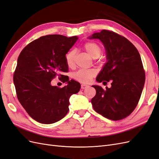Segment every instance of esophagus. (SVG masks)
<instances>
[{
    "label": "esophagus",
    "instance_id": "1",
    "mask_svg": "<svg viewBox=\"0 0 159 159\" xmlns=\"http://www.w3.org/2000/svg\"><path fill=\"white\" fill-rule=\"evenodd\" d=\"M88 85H86V84H81V88L82 89H85L86 88H88Z\"/></svg>",
    "mask_w": 159,
    "mask_h": 159
}]
</instances>
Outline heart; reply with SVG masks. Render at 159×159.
<instances>
[{
	"instance_id": "heart-1",
	"label": "heart",
	"mask_w": 159,
	"mask_h": 159,
	"mask_svg": "<svg viewBox=\"0 0 159 159\" xmlns=\"http://www.w3.org/2000/svg\"><path fill=\"white\" fill-rule=\"evenodd\" d=\"M85 51L93 58H97L102 54V47L99 43L95 42H88L84 44ZM75 50H70L65 56L66 63L69 68H73L75 64ZM95 75L93 70H80L74 74V78L81 83H89Z\"/></svg>"
}]
</instances>
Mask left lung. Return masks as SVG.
Segmentation results:
<instances>
[{"mask_svg":"<svg viewBox=\"0 0 159 159\" xmlns=\"http://www.w3.org/2000/svg\"><path fill=\"white\" fill-rule=\"evenodd\" d=\"M89 38L99 39L107 52V62L96 80L111 83V87L105 89L93 85L96 94L91 99L92 106L105 118L121 120L137 107L145 84L141 56L131 42L113 31L103 30Z\"/></svg>","mask_w":159,"mask_h":159,"instance_id":"1","label":"left lung"}]
</instances>
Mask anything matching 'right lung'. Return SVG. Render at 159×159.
Listing matches in <instances>:
<instances>
[{"instance_id":"right-lung-1","label":"right lung","mask_w":159,"mask_h":159,"mask_svg":"<svg viewBox=\"0 0 159 159\" xmlns=\"http://www.w3.org/2000/svg\"><path fill=\"white\" fill-rule=\"evenodd\" d=\"M59 34L41 36L31 42L20 52L14 72L13 81L17 98L35 121L51 124L64 118L69 111L70 98L77 93L81 85L69 80L65 56L78 40ZM58 76L68 85L60 89L51 85Z\"/></svg>"}]
</instances>
